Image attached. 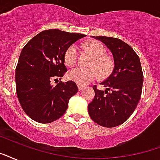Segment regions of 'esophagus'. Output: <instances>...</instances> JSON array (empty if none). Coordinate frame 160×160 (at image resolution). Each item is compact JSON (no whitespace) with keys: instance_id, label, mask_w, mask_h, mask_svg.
<instances>
[{"instance_id":"esophagus-1","label":"esophagus","mask_w":160,"mask_h":160,"mask_svg":"<svg viewBox=\"0 0 160 160\" xmlns=\"http://www.w3.org/2000/svg\"><path fill=\"white\" fill-rule=\"evenodd\" d=\"M84 86L83 85H78V90H79V91H81L82 90H84Z\"/></svg>"}]
</instances>
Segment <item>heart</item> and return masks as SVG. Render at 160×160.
<instances>
[{
  "instance_id": "heart-1",
  "label": "heart",
  "mask_w": 160,
  "mask_h": 160,
  "mask_svg": "<svg viewBox=\"0 0 160 160\" xmlns=\"http://www.w3.org/2000/svg\"><path fill=\"white\" fill-rule=\"evenodd\" d=\"M85 48L88 49L91 53L93 55L94 62L93 64L100 71L105 74L109 70V62L104 58L106 54V48L102 43L96 41L85 43ZM78 58V47L76 45L73 44L69 46L65 51L64 56V63L72 66L76 63ZM98 76V73L95 68H83L78 66L74 69H70L68 73V78L69 80L77 83L78 85H87L91 81H93Z\"/></svg>"
}]
</instances>
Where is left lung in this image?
Returning a JSON list of instances; mask_svg holds the SVG:
<instances>
[{"label": "left lung", "mask_w": 160, "mask_h": 160, "mask_svg": "<svg viewBox=\"0 0 160 160\" xmlns=\"http://www.w3.org/2000/svg\"><path fill=\"white\" fill-rule=\"evenodd\" d=\"M112 52L114 68L112 74L100 83L105 91L94 85L95 97L88 105L89 115L102 127L113 128L126 122L141 98L143 75L139 57L123 41L111 37L91 36Z\"/></svg>", "instance_id": "left-lung-1"}]
</instances>
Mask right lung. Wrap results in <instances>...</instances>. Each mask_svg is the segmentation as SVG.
<instances>
[{
    "mask_svg": "<svg viewBox=\"0 0 160 160\" xmlns=\"http://www.w3.org/2000/svg\"><path fill=\"white\" fill-rule=\"evenodd\" d=\"M85 35L58 29L45 30L33 37L21 52L16 68V89L21 106L26 114L40 123H49L64 115L72 96L78 92L72 80H52L63 77L65 51Z\"/></svg>",
    "mask_w": 160,
    "mask_h": 160,
    "instance_id": "right-lung-1",
    "label": "right lung"
}]
</instances>
